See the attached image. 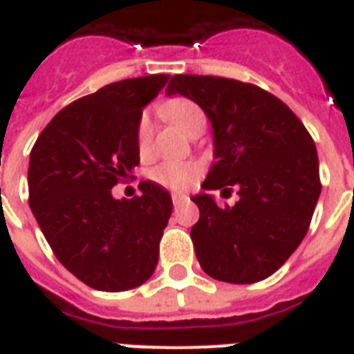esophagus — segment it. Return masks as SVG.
Returning <instances> with one entry per match:
<instances>
[{
  "label": "esophagus",
  "instance_id": "1",
  "mask_svg": "<svg viewBox=\"0 0 354 354\" xmlns=\"http://www.w3.org/2000/svg\"><path fill=\"white\" fill-rule=\"evenodd\" d=\"M187 196L182 193H172V204H174V207H180L182 204H185L187 202Z\"/></svg>",
  "mask_w": 354,
  "mask_h": 354
}]
</instances>
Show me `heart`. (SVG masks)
I'll use <instances>...</instances> for the list:
<instances>
[{"label": "heart", "instance_id": "1", "mask_svg": "<svg viewBox=\"0 0 354 354\" xmlns=\"http://www.w3.org/2000/svg\"><path fill=\"white\" fill-rule=\"evenodd\" d=\"M160 112L163 113V118L174 122L187 136H193L198 128L205 127V115L202 112V108L191 99H185V97L169 99V101L161 104ZM152 138H154L152 121L145 113L139 119L138 130H136V143H138L139 154H149ZM200 174H202V167L198 163H193V161H165V163L152 169L150 178L154 182L165 185V187L174 189V191H185V189L193 187Z\"/></svg>", "mask_w": 354, "mask_h": 354}]
</instances>
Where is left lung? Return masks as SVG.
I'll return each instance as SVG.
<instances>
[{
  "mask_svg": "<svg viewBox=\"0 0 354 354\" xmlns=\"http://www.w3.org/2000/svg\"><path fill=\"white\" fill-rule=\"evenodd\" d=\"M167 95L194 101L213 124L215 163L205 191L235 189L221 207L193 196L200 218L191 227L200 266L213 279L250 285L277 272L307 235L322 193L316 145L285 102L255 84L211 75H174Z\"/></svg>",
  "mask_w": 354,
  "mask_h": 354,
  "instance_id": "1",
  "label": "left lung"
}]
</instances>
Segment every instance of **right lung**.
<instances>
[{
    "label": "right lung",
    "instance_id": "add662e5",
    "mask_svg": "<svg viewBox=\"0 0 354 354\" xmlns=\"http://www.w3.org/2000/svg\"><path fill=\"white\" fill-rule=\"evenodd\" d=\"M167 80L124 79L80 97L49 121L30 150V211L58 261L95 290L136 288L158 264L171 194L141 182L139 196L115 200L112 187L139 165L141 110Z\"/></svg>",
    "mask_w": 354,
    "mask_h": 354
}]
</instances>
